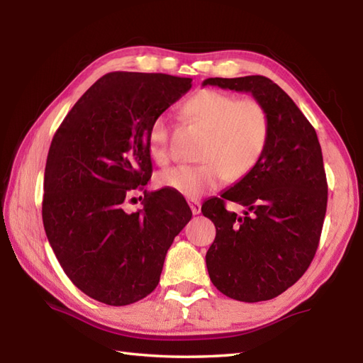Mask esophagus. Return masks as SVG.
<instances>
[{"label": "esophagus", "instance_id": "1", "mask_svg": "<svg viewBox=\"0 0 363 363\" xmlns=\"http://www.w3.org/2000/svg\"><path fill=\"white\" fill-rule=\"evenodd\" d=\"M190 209H191V213L198 215L199 212H201V203L196 201V199H191V201H190Z\"/></svg>", "mask_w": 363, "mask_h": 363}]
</instances>
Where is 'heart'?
I'll use <instances>...</instances> for the list:
<instances>
[{
    "label": "heart",
    "mask_w": 363,
    "mask_h": 363,
    "mask_svg": "<svg viewBox=\"0 0 363 363\" xmlns=\"http://www.w3.org/2000/svg\"><path fill=\"white\" fill-rule=\"evenodd\" d=\"M187 117L207 130L196 165H177L162 172L157 181L182 196L198 199L220 187L223 181H237L257 165L269 137L268 112L254 98L225 91L199 90L184 104ZM152 157L159 164L169 159V121L165 115L152 120L148 133Z\"/></svg>",
    "instance_id": "obj_1"
}]
</instances>
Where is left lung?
Listing matches in <instances>:
<instances>
[{
    "label": "left lung",
    "instance_id": "8db88e82",
    "mask_svg": "<svg viewBox=\"0 0 363 363\" xmlns=\"http://www.w3.org/2000/svg\"><path fill=\"white\" fill-rule=\"evenodd\" d=\"M250 91L269 118L257 165L201 212L217 235L206 254L212 284L243 303L273 299L291 287L317 252L328 206V181L313 126L293 99L265 76L209 78L203 86ZM245 207L243 218L225 201Z\"/></svg>",
    "mask_w": 363,
    "mask_h": 363
}]
</instances>
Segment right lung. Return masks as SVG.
<instances>
[{"label":"right lung","instance_id":"add662e5","mask_svg":"<svg viewBox=\"0 0 363 363\" xmlns=\"http://www.w3.org/2000/svg\"><path fill=\"white\" fill-rule=\"evenodd\" d=\"M190 78L113 72L73 106L48 151L42 217L60 267L87 296L128 306L157 287L167 251L191 218L168 189L123 209L152 173V120L186 95ZM134 199V198H133Z\"/></svg>","mask_w":363,"mask_h":363}]
</instances>
